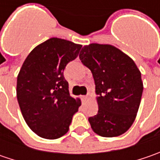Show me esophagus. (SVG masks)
Listing matches in <instances>:
<instances>
[{
    "label": "esophagus",
    "mask_w": 160,
    "mask_h": 160,
    "mask_svg": "<svg viewBox=\"0 0 160 160\" xmlns=\"http://www.w3.org/2000/svg\"><path fill=\"white\" fill-rule=\"evenodd\" d=\"M81 99H82V101H83V102H85L86 101H87V96L86 95H83L81 97Z\"/></svg>",
    "instance_id": "esophagus-1"
}]
</instances>
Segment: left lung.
<instances>
[{
    "label": "left lung",
    "mask_w": 160,
    "mask_h": 160,
    "mask_svg": "<svg viewBox=\"0 0 160 160\" xmlns=\"http://www.w3.org/2000/svg\"><path fill=\"white\" fill-rule=\"evenodd\" d=\"M79 58L92 71L98 95V113L88 119L92 131L102 137L125 133L135 120L143 91L136 64L110 44L85 45Z\"/></svg>",
    "instance_id": "8db88e82"
}]
</instances>
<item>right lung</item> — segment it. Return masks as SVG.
I'll return each instance as SVG.
<instances>
[{
    "label": "right lung",
    "mask_w": 160,
    "mask_h": 160,
    "mask_svg": "<svg viewBox=\"0 0 160 160\" xmlns=\"http://www.w3.org/2000/svg\"><path fill=\"white\" fill-rule=\"evenodd\" d=\"M81 44L53 37L28 54L17 79V98L29 128L42 138L67 133L73 115L81 106L69 94L63 71L78 56Z\"/></svg>",
    "instance_id": "1"
}]
</instances>
